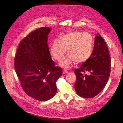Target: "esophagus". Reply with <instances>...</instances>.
<instances>
[{
  "instance_id": "34e87169",
  "label": "esophagus",
  "mask_w": 123,
  "mask_h": 123,
  "mask_svg": "<svg viewBox=\"0 0 123 123\" xmlns=\"http://www.w3.org/2000/svg\"><path fill=\"white\" fill-rule=\"evenodd\" d=\"M68 71H66V70H64V71H63V74H68Z\"/></svg>"
}]
</instances>
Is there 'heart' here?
Here are the masks:
<instances>
[{
    "mask_svg": "<svg viewBox=\"0 0 123 123\" xmlns=\"http://www.w3.org/2000/svg\"><path fill=\"white\" fill-rule=\"evenodd\" d=\"M93 40L87 33L73 31L63 34L52 43L50 55L54 59L60 60L66 49L68 55L59 62L61 67L69 69L75 63L82 64L90 58L92 49Z\"/></svg>",
    "mask_w": 123,
    "mask_h": 123,
    "instance_id": "b5f03b06",
    "label": "heart"
}]
</instances>
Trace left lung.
Wrapping results in <instances>:
<instances>
[{"label":"left lung","mask_w":123,"mask_h":123,"mask_svg":"<svg viewBox=\"0 0 123 123\" xmlns=\"http://www.w3.org/2000/svg\"><path fill=\"white\" fill-rule=\"evenodd\" d=\"M111 67V57L107 45L97 33L91 56L74 71L76 76L74 85L76 93L85 98H92L100 93L107 83Z\"/></svg>","instance_id":"1"}]
</instances>
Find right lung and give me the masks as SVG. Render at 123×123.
<instances>
[{"instance_id":"add662e5","label":"right lung","mask_w":123,"mask_h":123,"mask_svg":"<svg viewBox=\"0 0 123 123\" xmlns=\"http://www.w3.org/2000/svg\"><path fill=\"white\" fill-rule=\"evenodd\" d=\"M49 27L30 33L20 42L14 58V69L27 94L40 101L53 97L57 92L56 82L62 68L55 67L48 46Z\"/></svg>"}]
</instances>
